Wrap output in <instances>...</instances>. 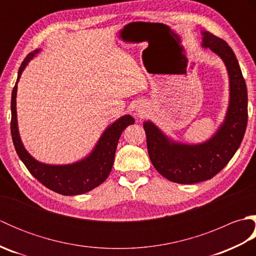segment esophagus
Segmentation results:
<instances>
[{"label": "esophagus", "instance_id": "34e87169", "mask_svg": "<svg viewBox=\"0 0 256 256\" xmlns=\"http://www.w3.org/2000/svg\"><path fill=\"white\" fill-rule=\"evenodd\" d=\"M136 112H138V116H143V114H144V110L140 106H138V108H136Z\"/></svg>", "mask_w": 256, "mask_h": 256}]
</instances>
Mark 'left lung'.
Instances as JSON below:
<instances>
[{
  "mask_svg": "<svg viewBox=\"0 0 256 256\" xmlns=\"http://www.w3.org/2000/svg\"><path fill=\"white\" fill-rule=\"evenodd\" d=\"M202 35V47L216 52L229 74L230 101L224 122L210 140L196 145L174 142L150 121L143 125L152 164L162 176L177 184L208 180L224 170L241 145L248 124V90L234 52L210 32Z\"/></svg>",
  "mask_w": 256,
  "mask_h": 256,
  "instance_id": "8db88e82",
  "label": "left lung"
}]
</instances>
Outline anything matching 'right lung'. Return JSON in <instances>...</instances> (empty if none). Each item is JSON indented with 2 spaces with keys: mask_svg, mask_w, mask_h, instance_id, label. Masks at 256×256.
<instances>
[{
  "mask_svg": "<svg viewBox=\"0 0 256 256\" xmlns=\"http://www.w3.org/2000/svg\"><path fill=\"white\" fill-rule=\"evenodd\" d=\"M38 52L40 50L30 52L22 62L18 74V81L12 91L10 133H12L16 153L32 175L52 192L64 196H76L88 192L108 178L113 166L118 138L125 128L133 124L135 121L131 116H124L116 120L103 132L94 150L82 160L69 165H47L36 160L25 150L20 138L18 116H16V92H18V82L22 72Z\"/></svg>",
  "mask_w": 256,
  "mask_h": 256,
  "instance_id": "right-lung-1",
  "label": "right lung"
}]
</instances>
